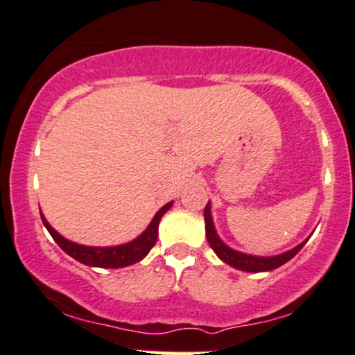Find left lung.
Here are the masks:
<instances>
[{"mask_svg":"<svg viewBox=\"0 0 355 355\" xmlns=\"http://www.w3.org/2000/svg\"><path fill=\"white\" fill-rule=\"evenodd\" d=\"M203 216H205V230H207V240H208V243H210L211 250L215 251L216 256H218L221 261H225L226 264H230V266L236 268V270H241V271L261 272V271L276 270V268H279L281 264L288 263L289 259L294 258V256L300 253V250L306 245V241H307L306 240L304 243H301V245L293 248V250L286 251V253H281L276 256H268V258H264V256L245 254V253H240V251L233 250V248L226 246L225 243L220 240V236L216 234L215 225H213V220H211L210 202H208L207 207H205Z\"/></svg>","mask_w":355,"mask_h":355,"instance_id":"obj_1","label":"left lung"}]
</instances>
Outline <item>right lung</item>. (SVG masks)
Returning <instances> with one entry per match:
<instances>
[{
  "label": "right lung",
  "mask_w": 355,
  "mask_h": 355,
  "mask_svg": "<svg viewBox=\"0 0 355 355\" xmlns=\"http://www.w3.org/2000/svg\"><path fill=\"white\" fill-rule=\"evenodd\" d=\"M173 202L164 205L157 215L153 216V220L150 221V225L147 226V230L137 236L134 241L125 243V245H119V246H84V245H78V243H72L66 238L61 236L48 223V220L44 218V215L41 213V220L42 225L48 228V232L53 240L58 243L59 246L62 248L64 253H67L71 258L78 259L79 263L87 264V266H97V268H123V266H130L140 259H144L145 256L148 254V251L152 250L153 245L157 243V236H159V223L162 220V216L165 215L166 211L170 210Z\"/></svg>",
  "instance_id": "obj_1"
}]
</instances>
